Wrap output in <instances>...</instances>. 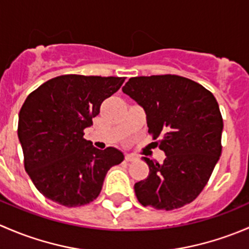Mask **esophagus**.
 <instances>
[{
  "label": "esophagus",
  "mask_w": 249,
  "mask_h": 249,
  "mask_svg": "<svg viewBox=\"0 0 249 249\" xmlns=\"http://www.w3.org/2000/svg\"><path fill=\"white\" fill-rule=\"evenodd\" d=\"M137 159H139V158H137L136 155L130 154V153H127V154L125 155V160H126V161H136Z\"/></svg>",
  "instance_id": "34e87169"
}]
</instances>
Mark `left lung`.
<instances>
[{"label":"left lung","mask_w":249,"mask_h":249,"mask_svg":"<svg viewBox=\"0 0 249 249\" xmlns=\"http://www.w3.org/2000/svg\"><path fill=\"white\" fill-rule=\"evenodd\" d=\"M123 92L144 109L148 132L165 153L161 164L143 157L149 167L135 184L140 203L171 211L190 203L207 184L222 153L223 119L211 91L188 78H130Z\"/></svg>","instance_id":"8db88e82"}]
</instances>
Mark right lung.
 <instances>
[{"instance_id": "1", "label": "right lung", "mask_w": 249, "mask_h": 249, "mask_svg": "<svg viewBox=\"0 0 249 249\" xmlns=\"http://www.w3.org/2000/svg\"><path fill=\"white\" fill-rule=\"evenodd\" d=\"M124 78L65 74L43 83L19 112L18 137L27 175L52 201L76 207L99 196L112 166L124 160L114 147L97 149L83 139L101 104Z\"/></svg>"}]
</instances>
